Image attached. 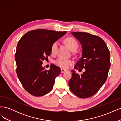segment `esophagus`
<instances>
[{
  "instance_id": "34e87169",
  "label": "esophagus",
  "mask_w": 121,
  "mask_h": 121,
  "mask_svg": "<svg viewBox=\"0 0 121 121\" xmlns=\"http://www.w3.org/2000/svg\"><path fill=\"white\" fill-rule=\"evenodd\" d=\"M67 70H65V69H60V72H61V73H65V72H67Z\"/></svg>"
}]
</instances>
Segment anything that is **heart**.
I'll return each mask as SVG.
<instances>
[{
  "label": "heart",
  "mask_w": 121,
  "mask_h": 121,
  "mask_svg": "<svg viewBox=\"0 0 121 121\" xmlns=\"http://www.w3.org/2000/svg\"><path fill=\"white\" fill-rule=\"evenodd\" d=\"M65 43L69 46L71 50L75 51L77 50L78 47V43L77 42L76 40L72 37L67 38L65 40ZM58 42L56 41L53 43V44L51 47V52L52 53L54 54L57 52V47H58ZM74 63V61L72 60L69 59H65L63 57H58L57 60L55 61V64L57 65V66L60 67L61 68L67 69L69 68Z\"/></svg>",
  "instance_id": "1"
}]
</instances>
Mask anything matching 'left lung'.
<instances>
[{
	"label": "left lung",
	"mask_w": 121,
	"mask_h": 121,
	"mask_svg": "<svg viewBox=\"0 0 121 121\" xmlns=\"http://www.w3.org/2000/svg\"><path fill=\"white\" fill-rule=\"evenodd\" d=\"M81 44L82 57L74 68L85 69L81 75L72 71L69 85L71 91L82 98L96 93L107 79L111 66L110 53L105 42L97 36L86 32L71 33Z\"/></svg>",
	"instance_id": "left-lung-1"
}]
</instances>
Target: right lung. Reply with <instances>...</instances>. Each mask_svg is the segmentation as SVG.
Returning a JSON list of instances; mask_svg holds the SVG:
<instances>
[{
    "mask_svg": "<svg viewBox=\"0 0 121 121\" xmlns=\"http://www.w3.org/2000/svg\"><path fill=\"white\" fill-rule=\"evenodd\" d=\"M66 33L36 29L26 33L18 42L15 53L17 76L24 89L32 95L41 96L52 90L60 69L53 64L47 71L42 67V61L52 53L53 43Z\"/></svg>",
    "mask_w": 121,
    "mask_h": 121,
    "instance_id": "add662e5",
    "label": "right lung"
}]
</instances>
